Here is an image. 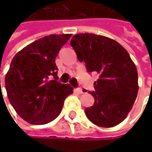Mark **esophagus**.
Masks as SVG:
<instances>
[{
  "mask_svg": "<svg viewBox=\"0 0 152 152\" xmlns=\"http://www.w3.org/2000/svg\"><path fill=\"white\" fill-rule=\"evenodd\" d=\"M75 91H76V93H79V94H82V93H83V91L81 88H77V89H75Z\"/></svg>",
  "mask_w": 152,
  "mask_h": 152,
  "instance_id": "esophagus-1",
  "label": "esophagus"
}]
</instances>
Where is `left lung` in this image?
<instances>
[{"mask_svg":"<svg viewBox=\"0 0 152 152\" xmlns=\"http://www.w3.org/2000/svg\"><path fill=\"white\" fill-rule=\"evenodd\" d=\"M70 45L88 72H96L93 106L87 107L88 119L99 127L112 128L127 117L137 99L138 75L127 50L117 41L93 33L74 35Z\"/></svg>","mask_w":152,"mask_h":152,"instance_id":"8db88e82","label":"left lung"}]
</instances>
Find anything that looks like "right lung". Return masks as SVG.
Returning a JSON list of instances; mask_svg holds the SVG:
<instances>
[{
	"label": "right lung",
	"mask_w": 152,
	"mask_h": 152,
	"mask_svg": "<svg viewBox=\"0 0 152 152\" xmlns=\"http://www.w3.org/2000/svg\"><path fill=\"white\" fill-rule=\"evenodd\" d=\"M71 34H51L19 51L5 76L10 104L25 121L34 125L51 122L59 116L65 99L73 93L69 84L57 81L55 58ZM53 75L54 80H50Z\"/></svg>",
	"instance_id": "1"
}]
</instances>
